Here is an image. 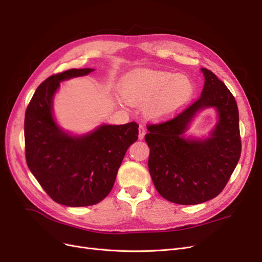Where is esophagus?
<instances>
[{"label":"esophagus","instance_id":"obj_1","mask_svg":"<svg viewBox=\"0 0 262 262\" xmlns=\"http://www.w3.org/2000/svg\"><path fill=\"white\" fill-rule=\"evenodd\" d=\"M145 128H144V125H140V128H139V139L140 140H143L144 139V136H145Z\"/></svg>","mask_w":262,"mask_h":262}]
</instances>
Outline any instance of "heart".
Segmentation results:
<instances>
[{"label":"heart","mask_w":262,"mask_h":262,"mask_svg":"<svg viewBox=\"0 0 262 262\" xmlns=\"http://www.w3.org/2000/svg\"><path fill=\"white\" fill-rule=\"evenodd\" d=\"M123 98L131 104H145L146 114L162 119L175 114L191 100L194 84L185 74L140 69L125 74L120 82Z\"/></svg>","instance_id":"1"}]
</instances>
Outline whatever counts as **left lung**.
Returning a JSON list of instances; mask_svg holds the SVG:
<instances>
[{
    "label": "left lung",
    "mask_w": 262,
    "mask_h": 262,
    "mask_svg": "<svg viewBox=\"0 0 262 262\" xmlns=\"http://www.w3.org/2000/svg\"><path fill=\"white\" fill-rule=\"evenodd\" d=\"M201 96L167 120L147 124L148 170L153 184L166 200L192 205L219 195L239 161L242 140L236 100L226 85L202 68ZM215 106L219 122L212 137L203 141L185 140L181 134L198 110Z\"/></svg>",
    "instance_id": "left-lung-1"
}]
</instances>
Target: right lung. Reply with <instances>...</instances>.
Returning <instances> with one entry per match:
<instances>
[{
    "label": "right lung",
    "mask_w": 262,
    "mask_h": 262,
    "mask_svg": "<svg viewBox=\"0 0 262 262\" xmlns=\"http://www.w3.org/2000/svg\"><path fill=\"white\" fill-rule=\"evenodd\" d=\"M70 69L38 86L25 114V156L28 168L53 201L68 207H87L112 191L128 147L138 140L139 124L99 126L73 138L52 117V97L61 81L93 72Z\"/></svg>",
    "instance_id": "1"
}]
</instances>
